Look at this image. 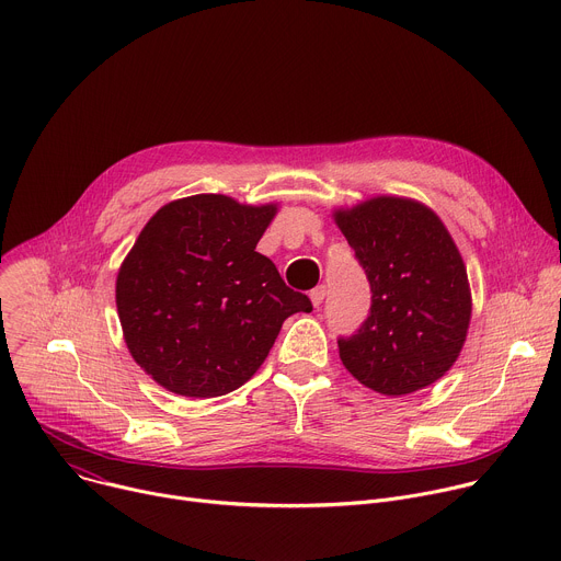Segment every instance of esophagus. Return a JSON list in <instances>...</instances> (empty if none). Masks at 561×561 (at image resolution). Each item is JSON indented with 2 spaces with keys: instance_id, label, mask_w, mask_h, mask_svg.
<instances>
[{
  "instance_id": "esophagus-1",
  "label": "esophagus",
  "mask_w": 561,
  "mask_h": 561,
  "mask_svg": "<svg viewBox=\"0 0 561 561\" xmlns=\"http://www.w3.org/2000/svg\"><path fill=\"white\" fill-rule=\"evenodd\" d=\"M324 297H327V286H317V288H312V290H310V301H312V306H314V308L322 306Z\"/></svg>"
}]
</instances>
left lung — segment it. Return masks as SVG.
Here are the masks:
<instances>
[{
    "mask_svg": "<svg viewBox=\"0 0 561 561\" xmlns=\"http://www.w3.org/2000/svg\"><path fill=\"white\" fill-rule=\"evenodd\" d=\"M373 290L357 335L340 359L366 388L404 397L442 379L457 362L472 314L459 249L426 204L377 195L333 210Z\"/></svg>",
    "mask_w": 561,
    "mask_h": 561,
    "instance_id": "left-lung-1",
    "label": "left lung"
}]
</instances>
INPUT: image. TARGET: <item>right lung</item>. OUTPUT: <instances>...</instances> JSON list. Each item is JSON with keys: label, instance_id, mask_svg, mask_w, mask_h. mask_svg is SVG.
<instances>
[{"label": "right lung", "instance_id": "obj_1", "mask_svg": "<svg viewBox=\"0 0 561 561\" xmlns=\"http://www.w3.org/2000/svg\"><path fill=\"white\" fill-rule=\"evenodd\" d=\"M277 204L191 195L159 208L124 257L115 301L133 359L184 397H219L268 357L284 319L312 310L257 242Z\"/></svg>", "mask_w": 561, "mask_h": 561}]
</instances>
